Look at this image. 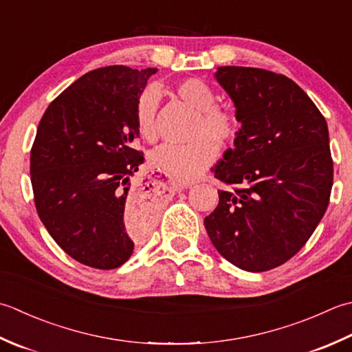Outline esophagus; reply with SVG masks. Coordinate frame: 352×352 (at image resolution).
Returning a JSON list of instances; mask_svg holds the SVG:
<instances>
[{
	"label": "esophagus",
	"instance_id": "obj_1",
	"mask_svg": "<svg viewBox=\"0 0 352 352\" xmlns=\"http://www.w3.org/2000/svg\"><path fill=\"white\" fill-rule=\"evenodd\" d=\"M185 188H188V185H185V184H171V190H175V191L185 190Z\"/></svg>",
	"mask_w": 352,
	"mask_h": 352
}]
</instances>
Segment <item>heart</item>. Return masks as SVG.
Instances as JSON below:
<instances>
[{
  "label": "heart",
  "mask_w": 352,
  "mask_h": 352,
  "mask_svg": "<svg viewBox=\"0 0 352 352\" xmlns=\"http://www.w3.org/2000/svg\"><path fill=\"white\" fill-rule=\"evenodd\" d=\"M173 92L196 112L188 144H164L150 156L152 166L176 182H192L216 157V144L229 147L240 133V120L228 106L216 103V92L196 77L182 78L173 85ZM157 94L146 88L136 98V131L147 141L156 140Z\"/></svg>",
  "instance_id": "heart-1"
}]
</instances>
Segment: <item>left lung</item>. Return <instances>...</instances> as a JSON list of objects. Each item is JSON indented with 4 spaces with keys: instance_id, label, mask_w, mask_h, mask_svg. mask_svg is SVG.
I'll use <instances>...</instances> for the list:
<instances>
[{
    "instance_id": "left-lung-1",
    "label": "left lung",
    "mask_w": 352,
    "mask_h": 352,
    "mask_svg": "<svg viewBox=\"0 0 352 352\" xmlns=\"http://www.w3.org/2000/svg\"><path fill=\"white\" fill-rule=\"evenodd\" d=\"M217 82L241 129L216 167L219 205L204 223L214 248L248 272L295 256L329 204L333 157L327 121L299 86L261 68L220 67Z\"/></svg>"
}]
</instances>
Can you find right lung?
<instances>
[{
    "mask_svg": "<svg viewBox=\"0 0 352 352\" xmlns=\"http://www.w3.org/2000/svg\"><path fill=\"white\" fill-rule=\"evenodd\" d=\"M156 68L92 69L57 96L30 152L36 211L76 261L117 269L153 226L157 200L131 191L144 161L136 147V98Z\"/></svg>",
    "mask_w": 352,
    "mask_h": 352,
    "instance_id": "obj_1",
    "label": "right lung"
}]
</instances>
